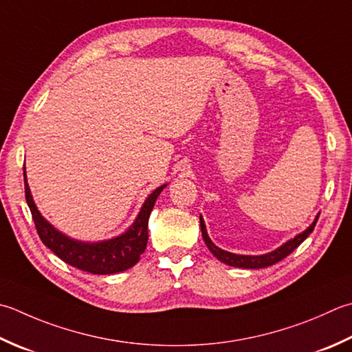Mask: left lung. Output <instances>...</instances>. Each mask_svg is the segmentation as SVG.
Returning <instances> with one entry per match:
<instances>
[{
	"instance_id": "8db88e82",
	"label": "left lung",
	"mask_w": 352,
	"mask_h": 352,
	"mask_svg": "<svg viewBox=\"0 0 352 352\" xmlns=\"http://www.w3.org/2000/svg\"><path fill=\"white\" fill-rule=\"evenodd\" d=\"M318 219H319V217H316L314 223L309 226L305 232L299 233L298 236H294L293 239L288 241V243H285L284 245H280L279 249H276L272 253L261 254V256H245V254H235V253H230V252H226L223 249H219V247H217L210 241L201 217H199V224H201V233H203V239H204L206 245L209 247V250L212 252L213 256L221 261V263H224L227 265H232V267H239V268H264V267H270L273 264L279 263V261L287 258L293 250L298 249V247L307 239L309 233L314 230Z\"/></svg>"
}]
</instances>
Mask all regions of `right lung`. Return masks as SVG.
<instances>
[{"mask_svg":"<svg viewBox=\"0 0 352 352\" xmlns=\"http://www.w3.org/2000/svg\"><path fill=\"white\" fill-rule=\"evenodd\" d=\"M24 188L25 201L30 208L34 227H36L41 241H43L48 249L56 254L58 258L64 261V263L79 268V270L93 274H113L125 272L134 264L139 263L148 243L149 215L153 212L157 197L166 188V184L157 188L146 198L139 217H137L134 224L123 235L108 241H102V243H80V241L70 239L54 229L50 223H47L41 217L36 206L33 203L29 184H27L25 180V170Z\"/></svg>","mask_w":352,"mask_h":352,"instance_id":"add662e5","label":"right lung"}]
</instances>
